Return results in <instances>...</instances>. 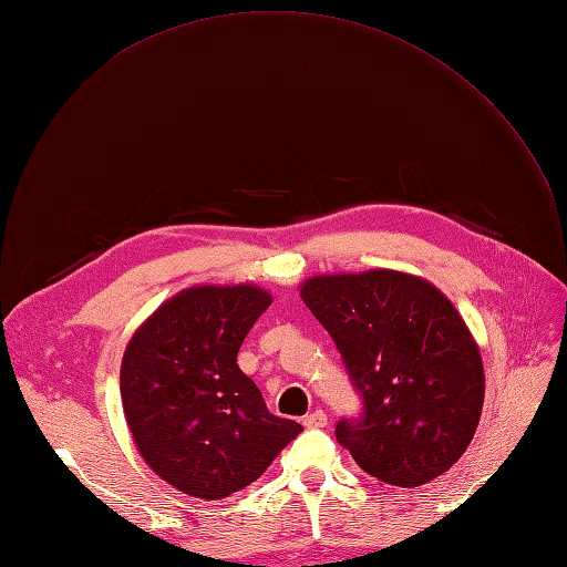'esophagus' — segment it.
<instances>
[{
  "instance_id": "obj_1",
  "label": "esophagus",
  "mask_w": 567,
  "mask_h": 567,
  "mask_svg": "<svg viewBox=\"0 0 567 567\" xmlns=\"http://www.w3.org/2000/svg\"><path fill=\"white\" fill-rule=\"evenodd\" d=\"M326 423H329V415H326L321 409H317L315 413H310L303 419L306 427H326Z\"/></svg>"
}]
</instances>
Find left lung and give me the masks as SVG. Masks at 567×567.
<instances>
[{
    "instance_id": "obj_1",
    "label": "left lung",
    "mask_w": 567,
    "mask_h": 567,
    "mask_svg": "<svg viewBox=\"0 0 567 567\" xmlns=\"http://www.w3.org/2000/svg\"><path fill=\"white\" fill-rule=\"evenodd\" d=\"M301 299L336 340L361 421L336 439L381 485L421 487L449 471L481 423V349L449 296L393 268L312 276Z\"/></svg>"
}]
</instances>
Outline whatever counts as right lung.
<instances>
[{
    "mask_svg": "<svg viewBox=\"0 0 567 567\" xmlns=\"http://www.w3.org/2000/svg\"><path fill=\"white\" fill-rule=\"evenodd\" d=\"M274 296L257 285H195L133 333L122 359V404L135 449L165 483L216 501L255 483L303 432L266 409L236 363Z\"/></svg>",
    "mask_w": 567,
    "mask_h": 567,
    "instance_id": "right-lung-1",
    "label": "right lung"
}]
</instances>
